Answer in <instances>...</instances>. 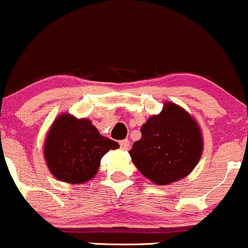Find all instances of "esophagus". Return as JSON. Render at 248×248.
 I'll list each match as a JSON object with an SVG mask.
<instances>
[{"instance_id":"obj_1","label":"esophagus","mask_w":248,"mask_h":248,"mask_svg":"<svg viewBox=\"0 0 248 248\" xmlns=\"http://www.w3.org/2000/svg\"><path fill=\"white\" fill-rule=\"evenodd\" d=\"M119 144H121V148L123 149V151H129V149H130V141H129V140H122V141L119 142Z\"/></svg>"}]
</instances>
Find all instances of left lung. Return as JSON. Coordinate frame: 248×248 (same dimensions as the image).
Wrapping results in <instances>:
<instances>
[{
    "mask_svg": "<svg viewBox=\"0 0 248 248\" xmlns=\"http://www.w3.org/2000/svg\"><path fill=\"white\" fill-rule=\"evenodd\" d=\"M142 137L129 151L140 172L165 186L186 177L202 153V132L197 122L175 104H166L158 116L141 126Z\"/></svg>",
    "mask_w": 248,
    "mask_h": 248,
    "instance_id": "obj_1",
    "label": "left lung"
}]
</instances>
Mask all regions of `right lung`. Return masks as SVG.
<instances>
[{"mask_svg":"<svg viewBox=\"0 0 248 248\" xmlns=\"http://www.w3.org/2000/svg\"><path fill=\"white\" fill-rule=\"evenodd\" d=\"M119 144L100 135L88 119L62 114L51 125L44 144L50 172L66 183H84L95 176L101 158Z\"/></svg>","mask_w":248,"mask_h":248,"instance_id":"1","label":"right lung"}]
</instances>
